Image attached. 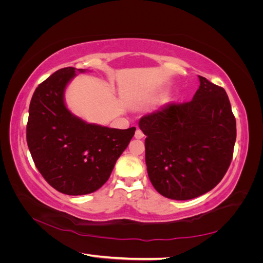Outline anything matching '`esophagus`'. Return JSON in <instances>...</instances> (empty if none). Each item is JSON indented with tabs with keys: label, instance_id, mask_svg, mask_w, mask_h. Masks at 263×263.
<instances>
[{
	"label": "esophagus",
	"instance_id": "obj_1",
	"mask_svg": "<svg viewBox=\"0 0 263 263\" xmlns=\"http://www.w3.org/2000/svg\"><path fill=\"white\" fill-rule=\"evenodd\" d=\"M144 133H142V130L141 129H139V128H137V130H136V133H135V138H137V139H141V138H144Z\"/></svg>",
	"mask_w": 263,
	"mask_h": 263
}]
</instances>
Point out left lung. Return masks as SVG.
<instances>
[{
  "label": "left lung",
  "instance_id": "8db88e82",
  "mask_svg": "<svg viewBox=\"0 0 263 263\" xmlns=\"http://www.w3.org/2000/svg\"><path fill=\"white\" fill-rule=\"evenodd\" d=\"M193 100L140 118L148 177L161 195L191 200L224 178L232 162L236 118L226 91L198 76Z\"/></svg>",
  "mask_w": 263,
  "mask_h": 263
}]
</instances>
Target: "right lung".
Wrapping results in <instances>:
<instances>
[{"instance_id":"1","label":"right lung","mask_w":263,"mask_h":263,"mask_svg":"<svg viewBox=\"0 0 263 263\" xmlns=\"http://www.w3.org/2000/svg\"><path fill=\"white\" fill-rule=\"evenodd\" d=\"M74 76L76 68H62L36 87L26 139L36 168L53 189L68 195H84L108 180L136 128L87 124L71 114L63 93Z\"/></svg>"}]
</instances>
